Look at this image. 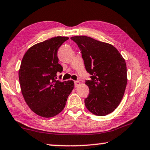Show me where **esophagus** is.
Segmentation results:
<instances>
[{
  "instance_id": "obj_1",
  "label": "esophagus",
  "mask_w": 150,
  "mask_h": 150,
  "mask_svg": "<svg viewBox=\"0 0 150 150\" xmlns=\"http://www.w3.org/2000/svg\"><path fill=\"white\" fill-rule=\"evenodd\" d=\"M74 84H75L76 87H77V86H79L80 84V82L79 81V80H76V81L74 82Z\"/></svg>"
}]
</instances>
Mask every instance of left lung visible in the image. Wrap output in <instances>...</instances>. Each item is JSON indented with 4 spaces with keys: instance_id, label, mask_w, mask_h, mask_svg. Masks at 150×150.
<instances>
[{
    "instance_id": "left-lung-1",
    "label": "left lung",
    "mask_w": 150,
    "mask_h": 150,
    "mask_svg": "<svg viewBox=\"0 0 150 150\" xmlns=\"http://www.w3.org/2000/svg\"><path fill=\"white\" fill-rule=\"evenodd\" d=\"M81 51L86 70L91 76L85 84L89 95L86 108L97 116L114 111L122 100L127 84L125 60L113 45L86 36L71 38Z\"/></svg>"
}]
</instances>
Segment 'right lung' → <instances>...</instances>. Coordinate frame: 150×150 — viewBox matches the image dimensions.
Masks as SVG:
<instances>
[{"label": "right lung", "mask_w": 150, "mask_h": 150, "mask_svg": "<svg viewBox=\"0 0 150 150\" xmlns=\"http://www.w3.org/2000/svg\"><path fill=\"white\" fill-rule=\"evenodd\" d=\"M66 36H57L34 45L21 61L19 80L21 93L29 108L35 114L51 118L62 111L73 90L72 80H55L63 68L58 64L57 51Z\"/></svg>", "instance_id": "right-lung-1"}]
</instances>
